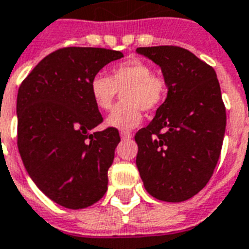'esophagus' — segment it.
Returning a JSON list of instances; mask_svg holds the SVG:
<instances>
[{"label": "esophagus", "mask_w": 249, "mask_h": 249, "mask_svg": "<svg viewBox=\"0 0 249 249\" xmlns=\"http://www.w3.org/2000/svg\"><path fill=\"white\" fill-rule=\"evenodd\" d=\"M120 137L123 138V140H129V138H132V133L126 132V130H121Z\"/></svg>", "instance_id": "34e87169"}]
</instances>
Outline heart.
<instances>
[{
    "label": "heart",
    "instance_id": "1",
    "mask_svg": "<svg viewBox=\"0 0 249 249\" xmlns=\"http://www.w3.org/2000/svg\"><path fill=\"white\" fill-rule=\"evenodd\" d=\"M123 93L124 104L117 106L108 115L107 125L112 128L129 130L142 121V109L154 111L167 98L166 78L153 73L149 62L133 58L117 64L111 69V75L96 74L90 81V94L95 106L108 111L113 107L119 91Z\"/></svg>",
    "mask_w": 249,
    "mask_h": 249
}]
</instances>
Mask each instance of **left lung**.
Returning <instances> with one entry per match:
<instances>
[{"label": "left lung", "mask_w": 249, "mask_h": 249, "mask_svg": "<svg viewBox=\"0 0 249 249\" xmlns=\"http://www.w3.org/2000/svg\"><path fill=\"white\" fill-rule=\"evenodd\" d=\"M162 69L168 92L147 126L136 133V164L146 191L181 202L208 184L221 155L226 108L214 69L175 45L141 47Z\"/></svg>", "instance_id": "left-lung-1"}]
</instances>
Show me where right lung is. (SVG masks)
Segmentation results:
<instances>
[{
  "instance_id": "right-lung-1",
  "label": "right lung",
  "mask_w": 249,
  "mask_h": 249,
  "mask_svg": "<svg viewBox=\"0 0 249 249\" xmlns=\"http://www.w3.org/2000/svg\"><path fill=\"white\" fill-rule=\"evenodd\" d=\"M121 57L120 51L106 48H60L19 87V154L37 188L64 208H87L107 192L120 134L112 126L91 132L103 117L91 98L90 81Z\"/></svg>"
}]
</instances>
